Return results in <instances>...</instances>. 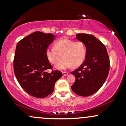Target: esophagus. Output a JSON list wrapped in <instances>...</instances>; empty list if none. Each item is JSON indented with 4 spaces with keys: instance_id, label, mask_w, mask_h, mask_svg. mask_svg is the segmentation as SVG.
Instances as JSON below:
<instances>
[{
    "instance_id": "1",
    "label": "esophagus",
    "mask_w": 126,
    "mask_h": 126,
    "mask_svg": "<svg viewBox=\"0 0 126 126\" xmlns=\"http://www.w3.org/2000/svg\"><path fill=\"white\" fill-rule=\"evenodd\" d=\"M68 74H69V73L67 72H63V75L64 76H67Z\"/></svg>"
}]
</instances>
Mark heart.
Instances as JSON below:
<instances>
[{
	"instance_id": "b5f03b06",
	"label": "heart",
	"mask_w": 126,
	"mask_h": 126,
	"mask_svg": "<svg viewBox=\"0 0 126 126\" xmlns=\"http://www.w3.org/2000/svg\"><path fill=\"white\" fill-rule=\"evenodd\" d=\"M86 49L83 42L68 38L59 40L54 43L53 47H48L46 50V56L48 62L56 65L58 69H64L70 66L78 67L84 62Z\"/></svg>"
}]
</instances>
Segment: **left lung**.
<instances>
[{"mask_svg":"<svg viewBox=\"0 0 126 126\" xmlns=\"http://www.w3.org/2000/svg\"><path fill=\"white\" fill-rule=\"evenodd\" d=\"M76 35L85 44L86 54L83 63L71 72L76 78L71 88L76 94L88 96L97 92L106 80L110 70L109 56L105 46L94 35Z\"/></svg>","mask_w":126,"mask_h":126,"instance_id":"left-lung-1","label":"left lung"}]
</instances>
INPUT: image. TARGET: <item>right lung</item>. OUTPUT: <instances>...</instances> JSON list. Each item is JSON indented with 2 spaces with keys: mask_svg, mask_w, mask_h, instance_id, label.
<instances>
[{
  "mask_svg": "<svg viewBox=\"0 0 126 126\" xmlns=\"http://www.w3.org/2000/svg\"><path fill=\"white\" fill-rule=\"evenodd\" d=\"M55 36L36 31L22 39L16 45L14 60V73L21 87L34 97L45 98L51 94L56 82L63 76L52 70L46 50Z\"/></svg>",
  "mask_w": 126,
  "mask_h": 126,
  "instance_id": "right-lung-1",
  "label": "right lung"
}]
</instances>
